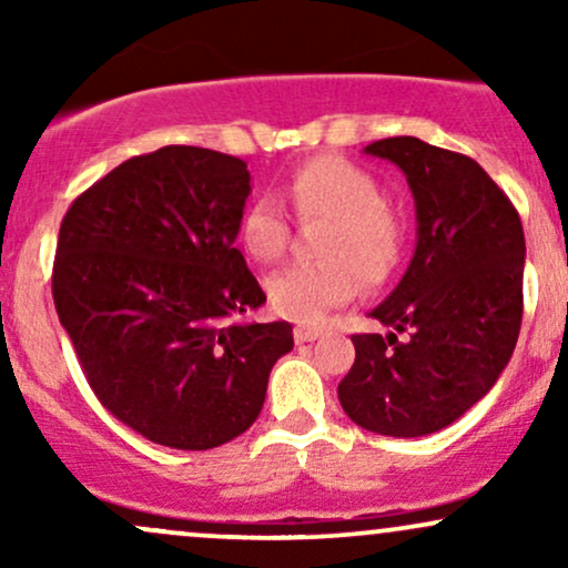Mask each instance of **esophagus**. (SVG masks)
Here are the masks:
<instances>
[{
    "label": "esophagus",
    "instance_id": "1",
    "mask_svg": "<svg viewBox=\"0 0 568 568\" xmlns=\"http://www.w3.org/2000/svg\"><path fill=\"white\" fill-rule=\"evenodd\" d=\"M317 336H321V331H315V328H296V331H293V338H296V344H310V342H315Z\"/></svg>",
    "mask_w": 568,
    "mask_h": 568
}]
</instances>
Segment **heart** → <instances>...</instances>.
<instances>
[{
	"label": "heart",
	"mask_w": 568,
	"mask_h": 568,
	"mask_svg": "<svg viewBox=\"0 0 568 568\" xmlns=\"http://www.w3.org/2000/svg\"><path fill=\"white\" fill-rule=\"evenodd\" d=\"M285 200L304 224L325 221L317 240L321 264H291L266 280V296L277 315L293 323L317 325L334 306L347 304L357 277L379 285L400 262L403 226L379 186L363 168L342 158H312L291 173ZM243 251L270 264L283 256L291 226L277 200L256 197L237 221ZM358 275L355 276L354 272Z\"/></svg>",
	"instance_id": "b5f03b06"
}]
</instances>
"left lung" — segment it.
Instances as JSON below:
<instances>
[{
	"instance_id": "left-lung-1",
	"label": "left lung",
	"mask_w": 568,
	"mask_h": 568,
	"mask_svg": "<svg viewBox=\"0 0 568 568\" xmlns=\"http://www.w3.org/2000/svg\"><path fill=\"white\" fill-rule=\"evenodd\" d=\"M366 154L406 173L416 251L397 288L371 310L393 331L352 336L355 363L338 403L371 433L422 438L473 408L510 363L524 317V226L465 154L414 135L374 141Z\"/></svg>"
}]
</instances>
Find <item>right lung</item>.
Listing matches in <instances>:
<instances>
[{"mask_svg":"<svg viewBox=\"0 0 568 568\" xmlns=\"http://www.w3.org/2000/svg\"><path fill=\"white\" fill-rule=\"evenodd\" d=\"M251 194L240 158L162 146L71 202L53 264L58 321L101 406L181 452H207L262 414L291 323H234L266 302L234 247Z\"/></svg>","mask_w":568,"mask_h":568,"instance_id":"right-lung-1","label":"right lung"}]
</instances>
